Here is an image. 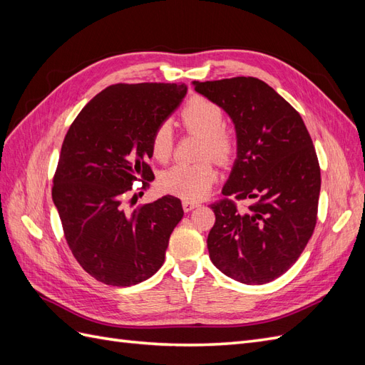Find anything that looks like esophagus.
Wrapping results in <instances>:
<instances>
[{
    "label": "esophagus",
    "instance_id": "34e87169",
    "mask_svg": "<svg viewBox=\"0 0 365 365\" xmlns=\"http://www.w3.org/2000/svg\"><path fill=\"white\" fill-rule=\"evenodd\" d=\"M196 207H200V204H197V202H190V201H184L182 202L184 212H192V210L196 208Z\"/></svg>",
    "mask_w": 365,
    "mask_h": 365
}]
</instances>
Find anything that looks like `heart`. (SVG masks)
Returning a JSON list of instances; mask_svg holds the SVG:
<instances>
[{
    "mask_svg": "<svg viewBox=\"0 0 365 365\" xmlns=\"http://www.w3.org/2000/svg\"><path fill=\"white\" fill-rule=\"evenodd\" d=\"M181 123L204 137L201 157L230 163L236 152V140L224 129L225 113L220 105L207 97L195 96L181 109ZM173 150V130L164 121L150 137L152 157L160 163L168 161ZM217 178V172L210 161L197 164H175L160 175V187L165 193L182 197L185 201H200Z\"/></svg>",
    "mask_w": 365,
    "mask_h": 365,
    "instance_id": "b5f03b06",
    "label": "heart"
}]
</instances>
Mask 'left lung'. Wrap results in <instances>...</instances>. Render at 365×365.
<instances>
[{"instance_id":"left-lung-1","label":"left lung","mask_w":365,"mask_h":365,"mask_svg":"<svg viewBox=\"0 0 365 365\" xmlns=\"http://www.w3.org/2000/svg\"><path fill=\"white\" fill-rule=\"evenodd\" d=\"M193 85L222 106L237 138L225 197L212 204L210 260L240 283L272 282L300 257L317 224L322 173L312 138L300 114L256 77ZM228 195L257 202L239 212Z\"/></svg>"}]
</instances>
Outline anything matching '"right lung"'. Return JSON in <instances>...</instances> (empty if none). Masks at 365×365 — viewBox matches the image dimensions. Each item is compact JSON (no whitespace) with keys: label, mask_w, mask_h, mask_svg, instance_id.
I'll return each mask as SVG.
<instances>
[{"label":"right lung","mask_w":365,"mask_h":365,"mask_svg":"<svg viewBox=\"0 0 365 365\" xmlns=\"http://www.w3.org/2000/svg\"><path fill=\"white\" fill-rule=\"evenodd\" d=\"M184 83H115L76 117L62 143L51 196L76 260L96 280L132 286L164 263L182 219L178 197L165 195L128 212L132 184L152 178L153 130L180 106ZM140 181V180H138Z\"/></svg>","instance_id":"1"}]
</instances>
